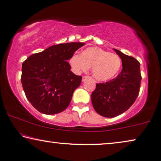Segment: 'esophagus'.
I'll use <instances>...</instances> for the list:
<instances>
[{
    "label": "esophagus",
    "mask_w": 161,
    "mask_h": 161,
    "mask_svg": "<svg viewBox=\"0 0 161 161\" xmlns=\"http://www.w3.org/2000/svg\"><path fill=\"white\" fill-rule=\"evenodd\" d=\"M90 77H89V76H83V77H82V81H85V80H87V79H89Z\"/></svg>",
    "instance_id": "obj_1"
}]
</instances>
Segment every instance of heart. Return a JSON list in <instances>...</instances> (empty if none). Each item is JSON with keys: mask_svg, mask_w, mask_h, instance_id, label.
Here are the masks:
<instances>
[{"mask_svg": "<svg viewBox=\"0 0 161 161\" xmlns=\"http://www.w3.org/2000/svg\"><path fill=\"white\" fill-rule=\"evenodd\" d=\"M69 62L77 73L86 72L92 66V75L98 81H107L115 77L122 66L118 55L98 47L87 48L81 54H73Z\"/></svg>", "mask_w": 161, "mask_h": 161, "instance_id": "b5f03b06", "label": "heart"}]
</instances>
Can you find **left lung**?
<instances>
[{
    "instance_id": "left-lung-1",
    "label": "left lung",
    "mask_w": 161,
    "mask_h": 161,
    "mask_svg": "<svg viewBox=\"0 0 161 161\" xmlns=\"http://www.w3.org/2000/svg\"><path fill=\"white\" fill-rule=\"evenodd\" d=\"M114 50L122 60L121 72L112 80L96 84L92 93L93 108L106 118H114L130 108L139 95L142 80L139 61Z\"/></svg>"
}]
</instances>
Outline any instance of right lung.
<instances>
[{"instance_id":"obj_1","label":"right lung","mask_w":161,"mask_h":161,"mask_svg":"<svg viewBox=\"0 0 161 161\" xmlns=\"http://www.w3.org/2000/svg\"><path fill=\"white\" fill-rule=\"evenodd\" d=\"M84 45L78 42L54 45L23 62V89L28 101L40 113L54 115L68 107L82 77L70 71L67 60Z\"/></svg>"}]
</instances>
